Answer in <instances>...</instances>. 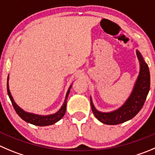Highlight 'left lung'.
I'll return each instance as SVG.
<instances>
[{
    "instance_id": "1",
    "label": "left lung",
    "mask_w": 155,
    "mask_h": 155,
    "mask_svg": "<svg viewBox=\"0 0 155 155\" xmlns=\"http://www.w3.org/2000/svg\"><path fill=\"white\" fill-rule=\"evenodd\" d=\"M140 63V72L133 91L126 102L120 108L110 113L97 111L91 99V105L95 117L101 123L107 125L120 124L132 119L142 108L150 90V71L141 54L136 51Z\"/></svg>"
}]
</instances>
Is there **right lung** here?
Wrapping results in <instances>:
<instances>
[{
	"label": "right lung",
	"mask_w": 155,
	"mask_h": 155,
	"mask_svg": "<svg viewBox=\"0 0 155 155\" xmlns=\"http://www.w3.org/2000/svg\"><path fill=\"white\" fill-rule=\"evenodd\" d=\"M8 78L9 75L7 77V94H8L9 97L10 99V101L12 103V105L14 107V110L17 112V114L19 115L20 118L22 119H23L24 121H26V123H31L32 125H35V126H49V125H52L54 123H57L58 121H59L61 118L64 116V113L66 111V104H67V100L68 95L69 92H70V89L71 87V86H70V88L68 89V91L67 93V95L65 97V101H64V104L61 107V108L60 109L59 111L57 112L56 113L52 115H48V116H39V115L32 114V113H26L24 110H22L20 107L17 105L15 102H14V99H13L11 94L10 92V90H9V85H8Z\"/></svg>",
	"instance_id": "right-lung-1"
}]
</instances>
